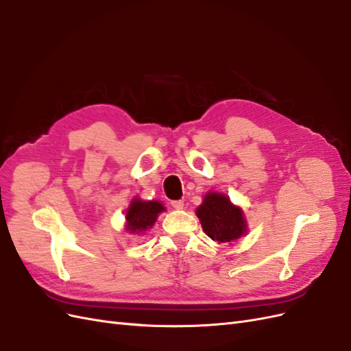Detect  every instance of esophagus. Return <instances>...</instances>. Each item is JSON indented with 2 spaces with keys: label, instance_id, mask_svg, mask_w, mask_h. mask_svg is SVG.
Here are the masks:
<instances>
[{
  "label": "esophagus",
  "instance_id": "1",
  "mask_svg": "<svg viewBox=\"0 0 351 351\" xmlns=\"http://www.w3.org/2000/svg\"><path fill=\"white\" fill-rule=\"evenodd\" d=\"M171 206H173L174 209H183L184 202H183V200H173V202H171Z\"/></svg>",
  "mask_w": 351,
  "mask_h": 351
}]
</instances>
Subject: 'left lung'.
I'll return each instance as SVG.
<instances>
[{
    "mask_svg": "<svg viewBox=\"0 0 351 351\" xmlns=\"http://www.w3.org/2000/svg\"><path fill=\"white\" fill-rule=\"evenodd\" d=\"M196 215L206 236L214 241H232L246 232L243 212L224 195L208 193L196 209Z\"/></svg>",
    "mask_w": 351,
    "mask_h": 351,
    "instance_id": "1",
    "label": "left lung"
}]
</instances>
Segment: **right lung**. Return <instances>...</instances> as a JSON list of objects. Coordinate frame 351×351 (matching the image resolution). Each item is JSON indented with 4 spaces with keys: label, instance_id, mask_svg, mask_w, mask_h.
<instances>
[{
    "label": "right lung",
    "instance_id": "right-lung-1",
    "mask_svg": "<svg viewBox=\"0 0 351 351\" xmlns=\"http://www.w3.org/2000/svg\"><path fill=\"white\" fill-rule=\"evenodd\" d=\"M165 208L159 202H142L134 199L130 208L127 209L125 219H127V230L130 232H141L146 231L154 226L159 212H162Z\"/></svg>",
    "mask_w": 351,
    "mask_h": 351
}]
</instances>
